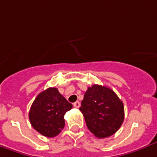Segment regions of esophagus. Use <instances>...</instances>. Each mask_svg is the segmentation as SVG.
Returning a JSON list of instances; mask_svg holds the SVG:
<instances>
[{
  "mask_svg": "<svg viewBox=\"0 0 157 157\" xmlns=\"http://www.w3.org/2000/svg\"><path fill=\"white\" fill-rule=\"evenodd\" d=\"M73 105H74L75 108H79V107H80V105H81V104H80V102H79V101H75L74 104H73Z\"/></svg>",
  "mask_w": 157,
  "mask_h": 157,
  "instance_id": "obj_1",
  "label": "esophagus"
}]
</instances>
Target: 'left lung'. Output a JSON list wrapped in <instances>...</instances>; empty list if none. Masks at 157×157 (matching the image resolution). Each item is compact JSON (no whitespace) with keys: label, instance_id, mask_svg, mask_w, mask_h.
I'll return each mask as SVG.
<instances>
[{"label":"left lung","instance_id":"obj_1","mask_svg":"<svg viewBox=\"0 0 157 157\" xmlns=\"http://www.w3.org/2000/svg\"><path fill=\"white\" fill-rule=\"evenodd\" d=\"M80 111L88 130L98 138L113 135L124 119L123 102L113 90L101 85H93L87 88Z\"/></svg>","mask_w":157,"mask_h":157}]
</instances>
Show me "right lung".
Masks as SVG:
<instances>
[{"mask_svg":"<svg viewBox=\"0 0 157 157\" xmlns=\"http://www.w3.org/2000/svg\"><path fill=\"white\" fill-rule=\"evenodd\" d=\"M72 107L57 88L49 87L36 97L30 108L31 124L44 137H56L64 127V114Z\"/></svg>","mask_w":157,"mask_h":157,"instance_id":"obj_1","label":"right lung"}]
</instances>
